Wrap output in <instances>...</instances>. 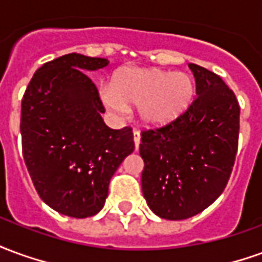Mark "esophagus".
Returning a JSON list of instances; mask_svg holds the SVG:
<instances>
[{
    "instance_id": "1",
    "label": "esophagus",
    "mask_w": 262,
    "mask_h": 262,
    "mask_svg": "<svg viewBox=\"0 0 262 262\" xmlns=\"http://www.w3.org/2000/svg\"><path fill=\"white\" fill-rule=\"evenodd\" d=\"M133 140H135V147L136 150L139 148V144H140V133L137 130H133Z\"/></svg>"
}]
</instances>
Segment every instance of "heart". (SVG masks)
I'll return each instance as SVG.
<instances>
[{
    "mask_svg": "<svg viewBox=\"0 0 262 262\" xmlns=\"http://www.w3.org/2000/svg\"><path fill=\"white\" fill-rule=\"evenodd\" d=\"M193 95V82L185 73L125 67L102 90L103 103L125 114L139 105V116L148 126H161L178 118Z\"/></svg>",
    "mask_w": 262,
    "mask_h": 262,
    "instance_id": "b5f03b06",
    "label": "heart"
}]
</instances>
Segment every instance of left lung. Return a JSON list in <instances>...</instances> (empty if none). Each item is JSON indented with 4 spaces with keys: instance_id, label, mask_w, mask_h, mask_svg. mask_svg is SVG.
I'll list each match as a JSON object with an SVG mask.
<instances>
[{
    "instance_id": "obj_1",
    "label": "left lung",
    "mask_w": 262,
    "mask_h": 262,
    "mask_svg": "<svg viewBox=\"0 0 262 262\" xmlns=\"http://www.w3.org/2000/svg\"><path fill=\"white\" fill-rule=\"evenodd\" d=\"M196 97L177 119L142 132L143 196L154 213L188 219L220 196L236 160L240 106L219 75L189 64Z\"/></svg>"
}]
</instances>
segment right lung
I'll return each instance as SVG.
<instances>
[{
	"mask_svg": "<svg viewBox=\"0 0 262 262\" xmlns=\"http://www.w3.org/2000/svg\"><path fill=\"white\" fill-rule=\"evenodd\" d=\"M106 59L70 53L48 61L32 77L22 98V153L42 201L61 214H97L109 181L133 153L132 127L105 125L97 86L85 71Z\"/></svg>",
	"mask_w": 262,
	"mask_h": 262,
	"instance_id": "obj_1",
	"label": "right lung"
}]
</instances>
